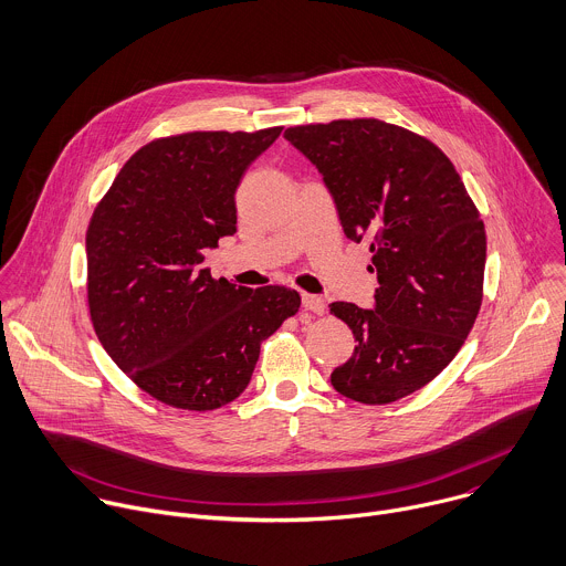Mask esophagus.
<instances>
[{"label": "esophagus", "instance_id": "34e87169", "mask_svg": "<svg viewBox=\"0 0 566 566\" xmlns=\"http://www.w3.org/2000/svg\"><path fill=\"white\" fill-rule=\"evenodd\" d=\"M301 301H303V307L314 312V314H323V310H325L323 298L316 296V294H301Z\"/></svg>", "mask_w": 566, "mask_h": 566}]
</instances>
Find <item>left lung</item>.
Segmentation results:
<instances>
[{
	"label": "left lung",
	"instance_id": "obj_1",
	"mask_svg": "<svg viewBox=\"0 0 566 566\" xmlns=\"http://www.w3.org/2000/svg\"><path fill=\"white\" fill-rule=\"evenodd\" d=\"M283 136L323 176L346 237L370 243L368 270L379 281L373 310L329 303L357 342L329 381L370 406L408 397L453 361L478 318L486 265L480 211L446 154L403 127L357 118Z\"/></svg>",
	"mask_w": 566,
	"mask_h": 566
}]
</instances>
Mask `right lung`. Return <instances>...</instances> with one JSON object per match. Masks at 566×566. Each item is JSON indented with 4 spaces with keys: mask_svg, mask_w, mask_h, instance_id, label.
<instances>
[{
    "mask_svg": "<svg viewBox=\"0 0 566 566\" xmlns=\"http://www.w3.org/2000/svg\"><path fill=\"white\" fill-rule=\"evenodd\" d=\"M283 127L191 132L138 149L86 230V296L106 355L154 399L213 410L250 384L261 344L298 312L283 285L211 279L205 250L237 232V187Z\"/></svg>",
    "mask_w": 566,
    "mask_h": 566,
    "instance_id": "1",
    "label": "right lung"
}]
</instances>
